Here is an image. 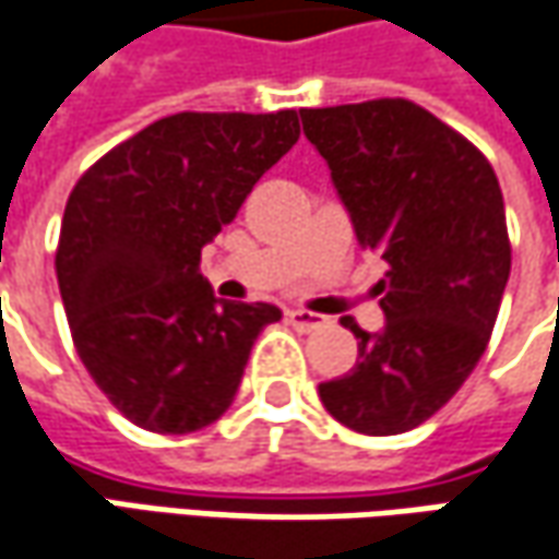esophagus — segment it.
<instances>
[{"mask_svg": "<svg viewBox=\"0 0 559 559\" xmlns=\"http://www.w3.org/2000/svg\"><path fill=\"white\" fill-rule=\"evenodd\" d=\"M287 322L297 328V331H319L328 319L319 316V312H309V309H287Z\"/></svg>", "mask_w": 559, "mask_h": 559, "instance_id": "34e87169", "label": "esophagus"}]
</instances>
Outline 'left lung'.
<instances>
[{"instance_id":"obj_1","label":"left lung","mask_w":559,"mask_h":559,"mask_svg":"<svg viewBox=\"0 0 559 559\" xmlns=\"http://www.w3.org/2000/svg\"><path fill=\"white\" fill-rule=\"evenodd\" d=\"M300 118L356 240L388 265L384 328L344 319L359 362L319 384V397L353 431L401 435L435 416L488 347L510 278L498 175L466 136L406 99Z\"/></svg>"}]
</instances>
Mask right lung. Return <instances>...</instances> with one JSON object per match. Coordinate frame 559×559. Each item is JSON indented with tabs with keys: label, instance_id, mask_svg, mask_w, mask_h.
Masks as SVG:
<instances>
[{
	"label": "right lung",
	"instance_id": "add662e5",
	"mask_svg": "<svg viewBox=\"0 0 559 559\" xmlns=\"http://www.w3.org/2000/svg\"><path fill=\"white\" fill-rule=\"evenodd\" d=\"M300 136L297 111H181L99 158L68 197L56 275L78 356L128 419L158 435L234 403L272 304L218 300L200 253Z\"/></svg>",
	"mask_w": 559,
	"mask_h": 559
}]
</instances>
